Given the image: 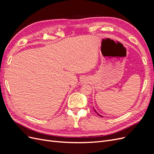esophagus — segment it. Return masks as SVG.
Masks as SVG:
<instances>
[{
    "mask_svg": "<svg viewBox=\"0 0 154 154\" xmlns=\"http://www.w3.org/2000/svg\"><path fill=\"white\" fill-rule=\"evenodd\" d=\"M85 82H86L85 80H82V83H85Z\"/></svg>",
    "mask_w": 154,
    "mask_h": 154,
    "instance_id": "obj_1",
    "label": "esophagus"
}]
</instances>
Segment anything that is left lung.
<instances>
[{
	"label": "left lung",
	"mask_w": 154,
	"mask_h": 154,
	"mask_svg": "<svg viewBox=\"0 0 154 154\" xmlns=\"http://www.w3.org/2000/svg\"><path fill=\"white\" fill-rule=\"evenodd\" d=\"M94 112H96L97 113V115H98V116H100V117H103V116H101V115H100L99 113H97V111H96L95 109H94Z\"/></svg>",
	"instance_id": "8db88e82"
}]
</instances>
